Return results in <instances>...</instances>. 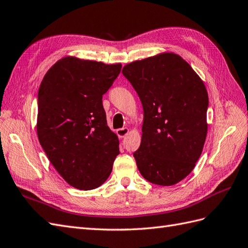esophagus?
Here are the masks:
<instances>
[{"label": "esophagus", "instance_id": "1", "mask_svg": "<svg viewBox=\"0 0 248 248\" xmlns=\"http://www.w3.org/2000/svg\"><path fill=\"white\" fill-rule=\"evenodd\" d=\"M129 133V129L128 128H120V129H117L116 130V134L119 138H124L125 137L126 135H128Z\"/></svg>", "mask_w": 248, "mask_h": 248}]
</instances>
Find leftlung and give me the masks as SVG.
<instances>
[{
  "instance_id": "1",
  "label": "left lung",
  "mask_w": 248,
  "mask_h": 248,
  "mask_svg": "<svg viewBox=\"0 0 248 248\" xmlns=\"http://www.w3.org/2000/svg\"><path fill=\"white\" fill-rule=\"evenodd\" d=\"M123 74L143 108L141 143L134 152L144 179L170 186L192 172L207 134L206 88L180 55L163 52L125 65Z\"/></svg>"
}]
</instances>
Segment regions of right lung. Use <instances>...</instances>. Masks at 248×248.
I'll list each match as a JSON object with an SVG mask.
<instances>
[{
	"label": "right lung",
	"mask_w": 248,
	"mask_h": 248,
	"mask_svg": "<svg viewBox=\"0 0 248 248\" xmlns=\"http://www.w3.org/2000/svg\"><path fill=\"white\" fill-rule=\"evenodd\" d=\"M120 70L122 63L66 56L41 82L37 137L52 166L75 188L100 186L119 154L118 137L107 124L103 95Z\"/></svg>",
	"instance_id": "add662e5"
}]
</instances>
